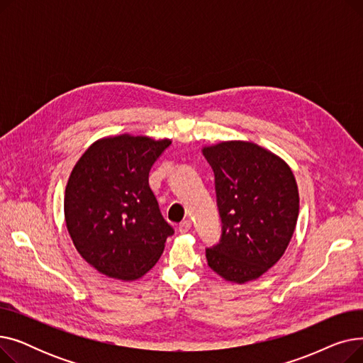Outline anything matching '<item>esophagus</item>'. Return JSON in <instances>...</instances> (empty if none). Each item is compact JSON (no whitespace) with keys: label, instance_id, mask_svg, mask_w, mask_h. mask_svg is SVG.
Listing matches in <instances>:
<instances>
[{"label":"esophagus","instance_id":"1","mask_svg":"<svg viewBox=\"0 0 363 363\" xmlns=\"http://www.w3.org/2000/svg\"><path fill=\"white\" fill-rule=\"evenodd\" d=\"M178 230H179V233H181V234L188 233L189 230H191V220H188V219L182 220V222L179 223V226H178Z\"/></svg>","mask_w":363,"mask_h":363}]
</instances>
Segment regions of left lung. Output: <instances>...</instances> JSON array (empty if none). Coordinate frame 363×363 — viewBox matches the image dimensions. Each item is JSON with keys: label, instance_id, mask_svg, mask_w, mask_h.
I'll use <instances>...</instances> for the list:
<instances>
[{"label": "left lung", "instance_id": "1", "mask_svg": "<svg viewBox=\"0 0 363 363\" xmlns=\"http://www.w3.org/2000/svg\"><path fill=\"white\" fill-rule=\"evenodd\" d=\"M215 174L220 241L206 249L207 263L223 279H257L282 257L298 218V189L290 166L255 143L204 147Z\"/></svg>", "mask_w": 363, "mask_h": 363}]
</instances>
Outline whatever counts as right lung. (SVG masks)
I'll return each instance as SVG.
<instances>
[{"label":"right lung","mask_w":363,"mask_h":363,"mask_svg":"<svg viewBox=\"0 0 363 363\" xmlns=\"http://www.w3.org/2000/svg\"><path fill=\"white\" fill-rule=\"evenodd\" d=\"M170 143L123 133L95 141L76 162L65 193L66 226L76 250L100 274L141 278L174 234L148 184Z\"/></svg>","instance_id":"right-lung-1"}]
</instances>
